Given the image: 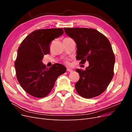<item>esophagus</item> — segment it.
<instances>
[{
	"label": "esophagus",
	"instance_id": "esophagus-1",
	"mask_svg": "<svg viewBox=\"0 0 132 132\" xmlns=\"http://www.w3.org/2000/svg\"><path fill=\"white\" fill-rule=\"evenodd\" d=\"M67 71H69V72H72L73 71V70L70 69V68H68L67 69Z\"/></svg>",
	"mask_w": 132,
	"mask_h": 132
}]
</instances>
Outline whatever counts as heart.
<instances>
[{
    "instance_id": "obj_1",
    "label": "heart",
    "mask_w": 132,
    "mask_h": 132,
    "mask_svg": "<svg viewBox=\"0 0 132 132\" xmlns=\"http://www.w3.org/2000/svg\"><path fill=\"white\" fill-rule=\"evenodd\" d=\"M66 63H68V62H66Z\"/></svg>"
}]
</instances>
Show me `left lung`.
Segmentation results:
<instances>
[{
    "mask_svg": "<svg viewBox=\"0 0 132 132\" xmlns=\"http://www.w3.org/2000/svg\"><path fill=\"white\" fill-rule=\"evenodd\" d=\"M77 43L76 58L80 64L88 61L85 70L77 69L80 79L75 84L79 95L86 98L102 94L113 77L114 54L108 38L97 30L87 28H64Z\"/></svg>",
    "mask_w": 132,
    "mask_h": 132,
    "instance_id": "obj_1",
    "label": "left lung"
}]
</instances>
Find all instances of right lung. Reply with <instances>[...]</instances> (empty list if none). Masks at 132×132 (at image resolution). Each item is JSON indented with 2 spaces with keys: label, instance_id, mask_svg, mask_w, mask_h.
<instances>
[{
  "label": "right lung",
  "instance_id": "obj_1",
  "mask_svg": "<svg viewBox=\"0 0 132 132\" xmlns=\"http://www.w3.org/2000/svg\"><path fill=\"white\" fill-rule=\"evenodd\" d=\"M63 33V29L35 30L19 47L14 64L16 78L22 89L35 97H46L57 78L65 72L66 68L61 64L47 68L42 62L44 55L50 53L51 42Z\"/></svg>",
  "mask_w": 132,
  "mask_h": 132
}]
</instances>
